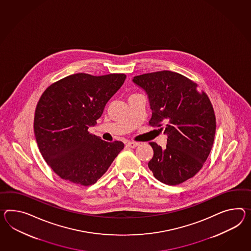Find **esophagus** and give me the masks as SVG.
Wrapping results in <instances>:
<instances>
[{"label": "esophagus", "mask_w": 251, "mask_h": 251, "mask_svg": "<svg viewBox=\"0 0 251 251\" xmlns=\"http://www.w3.org/2000/svg\"><path fill=\"white\" fill-rule=\"evenodd\" d=\"M139 142H135V141H128L127 142V146H128V148H136L137 146H139Z\"/></svg>", "instance_id": "esophagus-1"}]
</instances>
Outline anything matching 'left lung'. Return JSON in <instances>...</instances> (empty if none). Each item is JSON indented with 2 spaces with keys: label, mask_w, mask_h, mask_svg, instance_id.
Segmentation results:
<instances>
[{
  "label": "left lung",
  "mask_w": 251,
  "mask_h": 251,
  "mask_svg": "<svg viewBox=\"0 0 251 251\" xmlns=\"http://www.w3.org/2000/svg\"><path fill=\"white\" fill-rule=\"evenodd\" d=\"M132 81L147 93L152 116L150 125L168 136L165 149L150 142L148 163L154 177L167 185L182 183L201 171L214 142L216 118L207 94L197 83L170 71L135 76Z\"/></svg>",
  "instance_id": "obj_1"
}]
</instances>
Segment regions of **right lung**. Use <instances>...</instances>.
Returning a JSON list of instances; mask_svg holds the SVG:
<instances>
[{
    "mask_svg": "<svg viewBox=\"0 0 251 251\" xmlns=\"http://www.w3.org/2000/svg\"><path fill=\"white\" fill-rule=\"evenodd\" d=\"M126 75L76 74L49 86L39 100L34 134L43 159L61 178L80 186L95 183L122 151V141L107 142L88 128L97 124Z\"/></svg>",
    "mask_w": 251,
    "mask_h": 251,
    "instance_id": "obj_1",
    "label": "right lung"
}]
</instances>
